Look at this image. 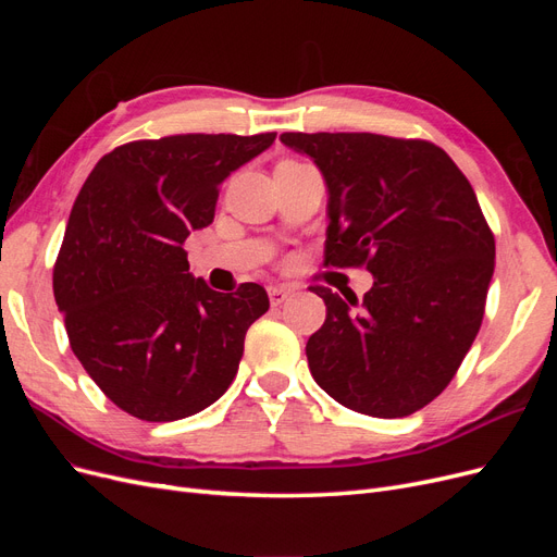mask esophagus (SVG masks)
Returning <instances> with one entry per match:
<instances>
[{
  "label": "esophagus",
  "instance_id": "obj_1",
  "mask_svg": "<svg viewBox=\"0 0 557 557\" xmlns=\"http://www.w3.org/2000/svg\"><path fill=\"white\" fill-rule=\"evenodd\" d=\"M290 288L288 285H269V299H272V307H278V305H283L285 299L290 297Z\"/></svg>",
  "mask_w": 557,
  "mask_h": 557
}]
</instances>
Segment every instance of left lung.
Listing matches in <instances>:
<instances>
[{
  "label": "left lung",
  "instance_id": "1",
  "mask_svg": "<svg viewBox=\"0 0 557 557\" xmlns=\"http://www.w3.org/2000/svg\"><path fill=\"white\" fill-rule=\"evenodd\" d=\"M281 141L327 183L323 264L374 274L360 311L325 285L311 288L327 307L307 344L311 374L352 411L411 416L442 395L483 320L495 237L474 188L423 139L283 132Z\"/></svg>",
  "mask_w": 557,
  "mask_h": 557
}]
</instances>
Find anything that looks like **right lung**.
Listing matches in <instances>:
<instances>
[{
  "label": "right lung",
  "instance_id": "1",
  "mask_svg": "<svg viewBox=\"0 0 557 557\" xmlns=\"http://www.w3.org/2000/svg\"><path fill=\"white\" fill-rule=\"evenodd\" d=\"M276 132L174 134L113 148L74 201L53 293L74 356L117 409L170 423L207 409L237 376L267 290L215 293L183 250L213 223L221 183Z\"/></svg>",
  "mask_w": 557,
  "mask_h": 557
}]
</instances>
